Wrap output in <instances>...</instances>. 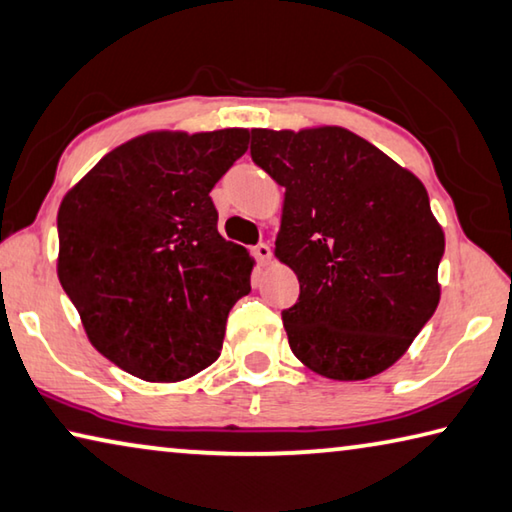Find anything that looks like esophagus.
<instances>
[{"label":"esophagus","mask_w":512,"mask_h":512,"mask_svg":"<svg viewBox=\"0 0 512 512\" xmlns=\"http://www.w3.org/2000/svg\"><path fill=\"white\" fill-rule=\"evenodd\" d=\"M253 255L257 257L259 264H269L271 262V246L269 243H257L253 248Z\"/></svg>","instance_id":"1"}]
</instances>
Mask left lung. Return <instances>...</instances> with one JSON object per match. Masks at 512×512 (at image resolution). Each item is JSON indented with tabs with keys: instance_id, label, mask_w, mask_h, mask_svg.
I'll use <instances>...</instances> for the list:
<instances>
[{
	"instance_id": "1",
	"label": "left lung",
	"mask_w": 512,
	"mask_h": 512,
	"mask_svg": "<svg viewBox=\"0 0 512 512\" xmlns=\"http://www.w3.org/2000/svg\"><path fill=\"white\" fill-rule=\"evenodd\" d=\"M250 136L255 164L285 186L275 257L300 282L282 312L291 351L332 380L378 376L440 303L444 232L426 186L344 127Z\"/></svg>"
}]
</instances>
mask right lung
Returning a JSON list of instances; mask_svg holds the SVG:
<instances>
[{
    "instance_id": "obj_1",
    "label": "right lung",
    "mask_w": 512,
    "mask_h": 512,
    "mask_svg": "<svg viewBox=\"0 0 512 512\" xmlns=\"http://www.w3.org/2000/svg\"><path fill=\"white\" fill-rule=\"evenodd\" d=\"M248 150V129L148 132L63 196L61 287L104 358L148 383L196 376L221 355L255 259L218 234L209 191Z\"/></svg>"
}]
</instances>
